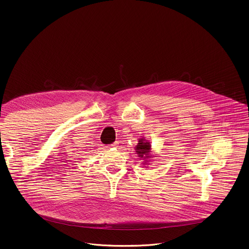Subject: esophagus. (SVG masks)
I'll use <instances>...</instances> for the list:
<instances>
[{"label": "esophagus", "mask_w": 249, "mask_h": 249, "mask_svg": "<svg viewBox=\"0 0 249 249\" xmlns=\"http://www.w3.org/2000/svg\"><path fill=\"white\" fill-rule=\"evenodd\" d=\"M117 145H118V142H114V143L108 145L107 147H108V148H113V147H117Z\"/></svg>", "instance_id": "34e87169"}]
</instances>
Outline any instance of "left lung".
<instances>
[{
  "instance_id": "1",
  "label": "left lung",
  "mask_w": 249,
  "mask_h": 249,
  "mask_svg": "<svg viewBox=\"0 0 249 249\" xmlns=\"http://www.w3.org/2000/svg\"><path fill=\"white\" fill-rule=\"evenodd\" d=\"M136 153L138 154V156L142 159H144V161H147V159H149L150 157H152L151 153V145H150L149 142H147L144 139H141L139 141L138 145L136 146ZM146 164V163H144Z\"/></svg>"
}]
</instances>
